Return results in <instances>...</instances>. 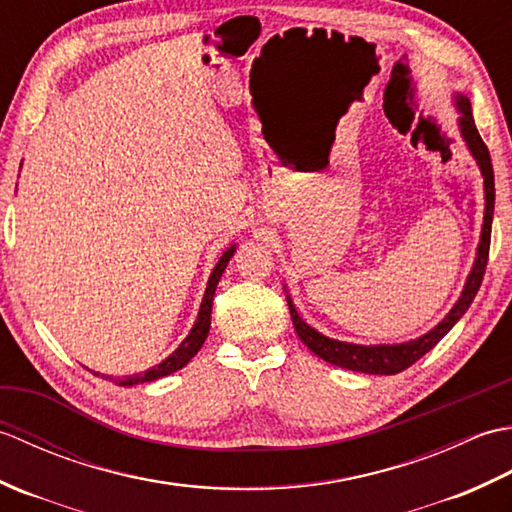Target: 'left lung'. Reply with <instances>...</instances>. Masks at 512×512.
Here are the masks:
<instances>
[{
	"mask_svg": "<svg viewBox=\"0 0 512 512\" xmlns=\"http://www.w3.org/2000/svg\"><path fill=\"white\" fill-rule=\"evenodd\" d=\"M458 110L462 112L460 118V129L462 136L469 145L471 154L475 156L477 165L482 169L484 176V189H486V213H484V226H482V242L477 246V259L475 266L469 275V281H466L464 292L460 301L455 303L453 310L447 314V319L438 323L429 334L420 336L416 341L409 343H400V345H352V343H341L328 339V336L319 334L314 328L303 321L292 301L288 299V308H290V317L292 325H295L297 336L306 343L310 350L317 354L323 361H328L336 367L343 369H352V372H363V374H398L402 369L411 367L416 361L433 350L440 343V339L447 334L455 323L462 319V314L469 310L473 303L477 290L482 286V279L486 273V264H488V250H491V226H493V209H495V176H493V165H491V154H488V147L482 140L480 132H477L473 114H471V103L466 96H458Z\"/></svg>",
	"mask_w": 512,
	"mask_h": 512,
	"instance_id": "obj_1",
	"label": "left lung"
}]
</instances>
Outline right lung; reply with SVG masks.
Returning a JSON list of instances; mask_svg holds the SVG:
<instances>
[{
  "mask_svg": "<svg viewBox=\"0 0 512 512\" xmlns=\"http://www.w3.org/2000/svg\"><path fill=\"white\" fill-rule=\"evenodd\" d=\"M235 253V246H231L226 250V253L220 257V262H217V266L213 268V273L209 277V284H206V292H204V299H202V306H200V314H198V321H195V325L191 328L189 336L180 343V347L176 352H173L169 358H165L160 365L147 369V372L143 374H134V376H127V378H121L116 380L118 385H138V383H151V380L156 378H162V376H169L173 372H178L180 367L187 365L191 358L198 354V350L202 347V343L206 341V336H209V328H211V306H213V295H215V288L217 284H220V277L224 273V268L228 264V259L233 257ZM96 374V372H94ZM99 376V374H96ZM105 378V376H103Z\"/></svg>",
  "mask_w": 512,
  "mask_h": 512,
  "instance_id": "obj_1",
  "label": "right lung"
}]
</instances>
